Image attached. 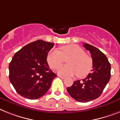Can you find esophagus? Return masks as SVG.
Wrapping results in <instances>:
<instances>
[{"label": "esophagus", "instance_id": "esophagus-1", "mask_svg": "<svg viewBox=\"0 0 120 120\" xmlns=\"http://www.w3.org/2000/svg\"><path fill=\"white\" fill-rule=\"evenodd\" d=\"M59 77L61 78V79H66V77H64V76H62V75H59Z\"/></svg>", "mask_w": 120, "mask_h": 120}]
</instances>
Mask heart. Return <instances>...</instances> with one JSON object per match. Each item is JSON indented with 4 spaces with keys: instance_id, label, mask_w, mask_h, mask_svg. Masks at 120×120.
<instances>
[{
    "instance_id": "1",
    "label": "heart",
    "mask_w": 120,
    "mask_h": 120,
    "mask_svg": "<svg viewBox=\"0 0 120 120\" xmlns=\"http://www.w3.org/2000/svg\"><path fill=\"white\" fill-rule=\"evenodd\" d=\"M64 60L71 66H65L58 69L60 74L72 75L76 73L78 77H83L89 72L91 67V59L82 48L76 45H69L62 46L61 52L52 51L47 56L49 66L58 69L61 66Z\"/></svg>"
}]
</instances>
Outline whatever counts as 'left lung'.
Returning a JSON list of instances; mask_svg holds the SVG:
<instances>
[{
  "label": "left lung",
  "instance_id": "left-lung-1",
  "mask_svg": "<svg viewBox=\"0 0 120 120\" xmlns=\"http://www.w3.org/2000/svg\"><path fill=\"white\" fill-rule=\"evenodd\" d=\"M83 46L91 54L93 70L85 79L75 81L67 90L77 101L88 102L101 96L110 79L111 66L106 56L98 48L88 43H84Z\"/></svg>",
  "mask_w": 120,
  "mask_h": 120
}]
</instances>
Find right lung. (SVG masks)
Wrapping results in <instances>:
<instances>
[{"label": "right lung", "mask_w": 120, "mask_h": 120, "mask_svg": "<svg viewBox=\"0 0 120 120\" xmlns=\"http://www.w3.org/2000/svg\"><path fill=\"white\" fill-rule=\"evenodd\" d=\"M54 43L38 40L15 54L9 64V79L18 93L37 99L48 91L56 77L49 69L46 58Z\"/></svg>", "instance_id": "add662e5"}]
</instances>
